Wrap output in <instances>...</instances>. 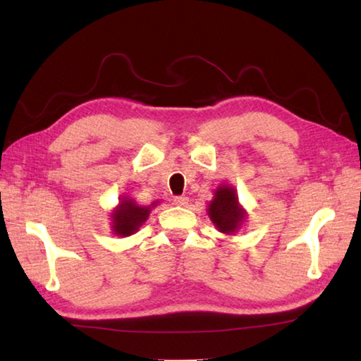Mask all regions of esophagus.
Masks as SVG:
<instances>
[{
  "instance_id": "esophagus-1",
  "label": "esophagus",
  "mask_w": 361,
  "mask_h": 361,
  "mask_svg": "<svg viewBox=\"0 0 361 361\" xmlns=\"http://www.w3.org/2000/svg\"><path fill=\"white\" fill-rule=\"evenodd\" d=\"M173 204L178 207H185L188 205V197H185V195H176V197H173Z\"/></svg>"
}]
</instances>
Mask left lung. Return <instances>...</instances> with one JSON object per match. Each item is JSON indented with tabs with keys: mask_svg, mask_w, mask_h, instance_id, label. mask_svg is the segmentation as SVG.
<instances>
[{
	"mask_svg": "<svg viewBox=\"0 0 361 361\" xmlns=\"http://www.w3.org/2000/svg\"><path fill=\"white\" fill-rule=\"evenodd\" d=\"M209 216L216 229L223 234H234L245 219V210L239 204L235 189L221 185L209 205Z\"/></svg>",
	"mask_w": 361,
	"mask_h": 361,
	"instance_id": "obj_1",
	"label": "left lung"
}]
</instances>
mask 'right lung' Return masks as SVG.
<instances>
[{"label":"right lung","instance_id":"add662e5","mask_svg":"<svg viewBox=\"0 0 361 361\" xmlns=\"http://www.w3.org/2000/svg\"><path fill=\"white\" fill-rule=\"evenodd\" d=\"M154 205H157V202L152 204V207ZM149 212L151 207H140L133 199L122 197L119 205L111 213L113 232L121 237H129L135 234L140 229V226L148 219Z\"/></svg>","mask_w":361,"mask_h":361}]
</instances>
